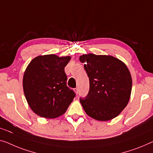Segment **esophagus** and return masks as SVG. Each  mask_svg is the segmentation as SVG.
Instances as JSON below:
<instances>
[{
	"label": "esophagus",
	"instance_id": "1",
	"mask_svg": "<svg viewBox=\"0 0 153 153\" xmlns=\"http://www.w3.org/2000/svg\"><path fill=\"white\" fill-rule=\"evenodd\" d=\"M74 91H75V92L76 93V94L77 95L79 93V89H78V88L77 87H76V88H74Z\"/></svg>",
	"mask_w": 153,
	"mask_h": 153
}]
</instances>
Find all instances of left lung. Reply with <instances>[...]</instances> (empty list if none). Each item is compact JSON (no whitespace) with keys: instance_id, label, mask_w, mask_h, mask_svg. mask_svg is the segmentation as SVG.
I'll return each mask as SVG.
<instances>
[{"instance_id":"obj_1","label":"left lung","mask_w":153,"mask_h":153,"mask_svg":"<svg viewBox=\"0 0 153 153\" xmlns=\"http://www.w3.org/2000/svg\"><path fill=\"white\" fill-rule=\"evenodd\" d=\"M79 61L89 78V91L79 101L88 116L112 120L126 106L132 89L131 74L124 63L111 56L82 55Z\"/></svg>"}]
</instances>
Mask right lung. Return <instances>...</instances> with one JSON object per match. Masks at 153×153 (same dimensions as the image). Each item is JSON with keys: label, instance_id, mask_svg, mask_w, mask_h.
<instances>
[{"label": "right lung", "instance_id": "obj_1", "mask_svg": "<svg viewBox=\"0 0 153 153\" xmlns=\"http://www.w3.org/2000/svg\"><path fill=\"white\" fill-rule=\"evenodd\" d=\"M70 56L53 54L33 59L23 76V90L29 106L42 117L56 118L65 113L76 97L67 85L65 67Z\"/></svg>", "mask_w": 153, "mask_h": 153}]
</instances>
